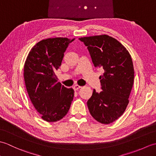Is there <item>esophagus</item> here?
<instances>
[{"mask_svg": "<svg viewBox=\"0 0 156 156\" xmlns=\"http://www.w3.org/2000/svg\"><path fill=\"white\" fill-rule=\"evenodd\" d=\"M81 88L80 86H78L77 84H76V85L74 86V87H73V88H74V90H78L79 88Z\"/></svg>", "mask_w": 156, "mask_h": 156, "instance_id": "obj_1", "label": "esophagus"}]
</instances>
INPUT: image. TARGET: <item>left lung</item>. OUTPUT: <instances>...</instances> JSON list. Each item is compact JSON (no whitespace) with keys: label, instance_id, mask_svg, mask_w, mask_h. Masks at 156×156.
<instances>
[{"label":"left lung","instance_id":"1","mask_svg":"<svg viewBox=\"0 0 156 156\" xmlns=\"http://www.w3.org/2000/svg\"><path fill=\"white\" fill-rule=\"evenodd\" d=\"M87 46L94 67L102 68V91L94 89L87 102L90 115L102 124L115 121L123 114L129 103L134 80L130 54L117 39L107 35L79 38Z\"/></svg>","mask_w":156,"mask_h":156}]
</instances>
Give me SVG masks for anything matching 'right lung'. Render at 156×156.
Segmentation results:
<instances>
[{"label":"right lung","instance_id":"add662e5","mask_svg":"<svg viewBox=\"0 0 156 156\" xmlns=\"http://www.w3.org/2000/svg\"><path fill=\"white\" fill-rule=\"evenodd\" d=\"M74 40L66 37L41 40L29 51L25 63L24 79L29 97L41 118L48 122L64 117L74 98L73 88L58 82L55 74Z\"/></svg>","mask_w":156,"mask_h":156}]
</instances>
